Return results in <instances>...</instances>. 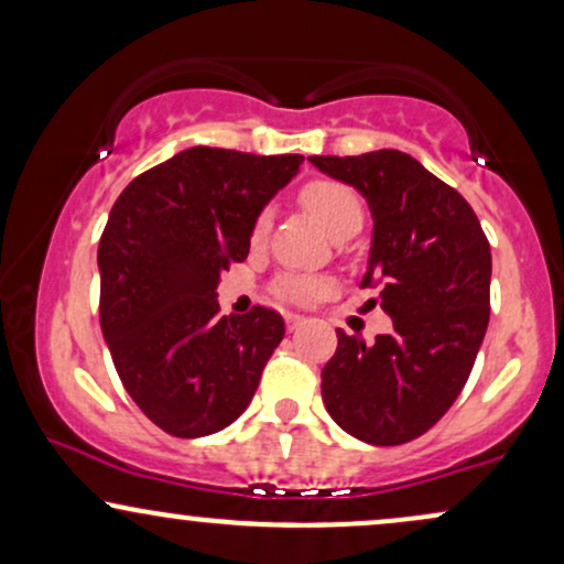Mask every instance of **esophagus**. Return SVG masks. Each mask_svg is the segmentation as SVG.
<instances>
[{
  "mask_svg": "<svg viewBox=\"0 0 564 564\" xmlns=\"http://www.w3.org/2000/svg\"><path fill=\"white\" fill-rule=\"evenodd\" d=\"M302 323H304L302 315H286V326H289V332H296V328H300Z\"/></svg>",
  "mask_w": 564,
  "mask_h": 564,
  "instance_id": "obj_1",
  "label": "esophagus"
}]
</instances>
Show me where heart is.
<instances>
[{"mask_svg": "<svg viewBox=\"0 0 564 564\" xmlns=\"http://www.w3.org/2000/svg\"><path fill=\"white\" fill-rule=\"evenodd\" d=\"M300 200L304 209L315 217V223L321 225L334 241L339 238L355 236L364 225V204H360L358 193L352 187L334 183V180H315V183L304 185L300 193ZM270 230V215L262 212L257 217L254 228H251V241L260 243L264 241ZM283 294L291 296L294 302H313L321 294L323 283L313 281V278H289L283 281Z\"/></svg>", "mask_w": 564, "mask_h": 564, "instance_id": "1", "label": "heart"}]
</instances>
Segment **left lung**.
Here are the masks:
<instances>
[{"label": "left lung", "mask_w": 564, "mask_h": 564, "mask_svg": "<svg viewBox=\"0 0 564 564\" xmlns=\"http://www.w3.org/2000/svg\"><path fill=\"white\" fill-rule=\"evenodd\" d=\"M366 198L371 249L360 286L379 289L392 332L339 328L323 403L347 435L400 445L424 435L467 384L490 318V243L462 193L400 151L310 156Z\"/></svg>", "instance_id": "obj_1"}]
</instances>
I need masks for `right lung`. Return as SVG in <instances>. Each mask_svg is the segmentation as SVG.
Here are the masks:
<instances>
[{
	"mask_svg": "<svg viewBox=\"0 0 564 564\" xmlns=\"http://www.w3.org/2000/svg\"><path fill=\"white\" fill-rule=\"evenodd\" d=\"M302 156L187 148L116 198L97 249L100 328L129 398L174 437L215 435L254 398L286 326L219 315L217 283L249 254L264 206Z\"/></svg>",
	"mask_w": 564,
	"mask_h": 564,
	"instance_id": "1",
	"label": "right lung"
}]
</instances>
